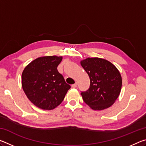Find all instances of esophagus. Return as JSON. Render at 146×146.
Masks as SVG:
<instances>
[{
	"label": "esophagus",
	"mask_w": 146,
	"mask_h": 146,
	"mask_svg": "<svg viewBox=\"0 0 146 146\" xmlns=\"http://www.w3.org/2000/svg\"><path fill=\"white\" fill-rule=\"evenodd\" d=\"M71 87H72V88H76V87H77V83H75V84H73L72 86H71Z\"/></svg>",
	"instance_id": "34e87169"
}]
</instances>
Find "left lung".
Segmentation results:
<instances>
[{
	"instance_id": "1",
	"label": "left lung",
	"mask_w": 146,
	"mask_h": 146,
	"mask_svg": "<svg viewBox=\"0 0 146 146\" xmlns=\"http://www.w3.org/2000/svg\"><path fill=\"white\" fill-rule=\"evenodd\" d=\"M80 64L90 79V88L81 93L84 102L93 110H103L111 106L119 96L122 76L118 69L105 59L87 58Z\"/></svg>"
}]
</instances>
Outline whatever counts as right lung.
<instances>
[{
	"instance_id": "add662e5",
	"label": "right lung",
	"mask_w": 146,
	"mask_h": 146,
	"mask_svg": "<svg viewBox=\"0 0 146 146\" xmlns=\"http://www.w3.org/2000/svg\"><path fill=\"white\" fill-rule=\"evenodd\" d=\"M62 56H45L35 59L22 73V86L35 106L51 110L62 102L71 86L58 73L57 66Z\"/></svg>"
}]
</instances>
